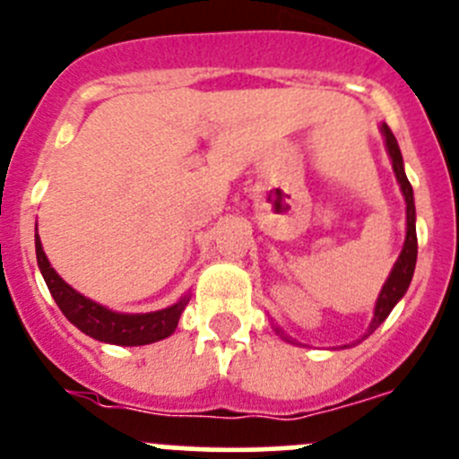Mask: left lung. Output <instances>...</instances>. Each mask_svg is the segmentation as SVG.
<instances>
[{"label": "left lung", "mask_w": 459, "mask_h": 459, "mask_svg": "<svg viewBox=\"0 0 459 459\" xmlns=\"http://www.w3.org/2000/svg\"><path fill=\"white\" fill-rule=\"evenodd\" d=\"M380 132H383L385 144H387V152H389V158H392L395 180H398L400 191H403L404 202H407V238H404V246H403V250H400L398 262L394 264L392 273H389L387 281H385L383 290H380V294H378V301H376V307H374V318H371V323H369L368 332L363 334V339H368L371 332H374L376 327H378L380 323H383L385 318L389 316V312L394 310L395 303H398L400 299L404 297L409 283H411L413 270H416V259H418L416 204H413V189H411V185H409V180H407V173H404L403 153H400L398 141H395L392 129H389L387 125L383 123ZM274 332H277V334H281V339L292 341L290 336H286V332H283L281 327H274ZM363 339H360V341H363ZM343 347H350V345H343Z\"/></svg>", "instance_id": "8db88e82"}]
</instances>
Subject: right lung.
I'll return each mask as SVG.
<instances>
[{
    "instance_id": "obj_1",
    "label": "right lung",
    "mask_w": 459,
    "mask_h": 459,
    "mask_svg": "<svg viewBox=\"0 0 459 459\" xmlns=\"http://www.w3.org/2000/svg\"><path fill=\"white\" fill-rule=\"evenodd\" d=\"M35 248H37V264L41 270L46 286L50 290L52 299L56 301L59 310L64 312L72 325L79 327L81 332L91 336L96 341L112 345H149L156 341L167 339L176 332L178 321H180L182 310L189 303V297H182L180 301L158 312H147V315H123V312L108 310L100 303L91 301L76 292L74 288L67 286L64 279L56 274V270L50 266L39 235L35 233Z\"/></svg>"
}]
</instances>
